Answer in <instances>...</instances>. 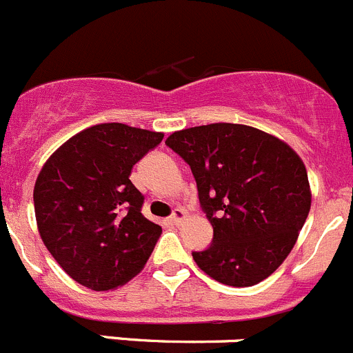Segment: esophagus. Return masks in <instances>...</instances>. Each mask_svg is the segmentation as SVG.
<instances>
[{
	"label": "esophagus",
	"mask_w": 353,
	"mask_h": 353,
	"mask_svg": "<svg viewBox=\"0 0 353 353\" xmlns=\"http://www.w3.org/2000/svg\"><path fill=\"white\" fill-rule=\"evenodd\" d=\"M186 217H188V214L183 210V208H176L172 214V217H170V222H172V224H181V222H183Z\"/></svg>",
	"instance_id": "esophagus-1"
}]
</instances>
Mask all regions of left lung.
Wrapping results in <instances>:
<instances>
[{
	"mask_svg": "<svg viewBox=\"0 0 353 353\" xmlns=\"http://www.w3.org/2000/svg\"><path fill=\"white\" fill-rule=\"evenodd\" d=\"M165 145L186 160L214 241L193 252L198 268L222 285H259L285 262L309 215L312 193L303 160L252 125L176 131Z\"/></svg>",
	"mask_w": 353,
	"mask_h": 353,
	"instance_id": "8db88e82",
	"label": "left lung"
}]
</instances>
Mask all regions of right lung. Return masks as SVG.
Wrapping results in <instances>:
<instances>
[{
	"instance_id": "1",
	"label": "right lung",
	"mask_w": 353,
	"mask_h": 353,
	"mask_svg": "<svg viewBox=\"0 0 353 353\" xmlns=\"http://www.w3.org/2000/svg\"><path fill=\"white\" fill-rule=\"evenodd\" d=\"M163 132L110 122L77 132L41 169L34 184L37 231L74 281L108 292L143 271L162 228L141 214L129 176Z\"/></svg>"
}]
</instances>
